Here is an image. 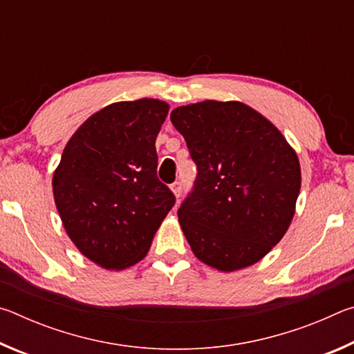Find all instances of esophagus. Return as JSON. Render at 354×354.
<instances>
[{
  "instance_id": "obj_1",
  "label": "esophagus",
  "mask_w": 354,
  "mask_h": 354,
  "mask_svg": "<svg viewBox=\"0 0 354 354\" xmlns=\"http://www.w3.org/2000/svg\"><path fill=\"white\" fill-rule=\"evenodd\" d=\"M170 187H171V192H173V194H175L176 198H179V196H181V194H183V184L179 183V181H176V183H173Z\"/></svg>"
}]
</instances>
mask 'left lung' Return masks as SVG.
<instances>
[{"mask_svg": "<svg viewBox=\"0 0 354 354\" xmlns=\"http://www.w3.org/2000/svg\"><path fill=\"white\" fill-rule=\"evenodd\" d=\"M170 120L198 170L178 209L192 251L220 272L253 266L283 239L295 214L297 153L273 123L239 101L181 106Z\"/></svg>", "mask_w": 354, "mask_h": 354, "instance_id": "left-lung-1", "label": "left lung"}]
</instances>
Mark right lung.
<instances>
[{
  "mask_svg": "<svg viewBox=\"0 0 354 354\" xmlns=\"http://www.w3.org/2000/svg\"><path fill=\"white\" fill-rule=\"evenodd\" d=\"M169 104L122 101L88 117L64 148L53 194L65 231L107 270L143 259L175 195L159 181L156 137Z\"/></svg>",
  "mask_w": 354,
  "mask_h": 354,
  "instance_id": "right-lung-1",
  "label": "right lung"
}]
</instances>
